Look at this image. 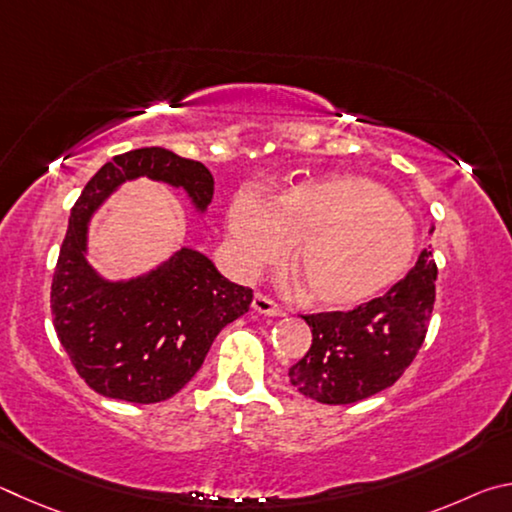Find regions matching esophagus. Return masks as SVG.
<instances>
[{
    "label": "esophagus",
    "mask_w": 512,
    "mask_h": 512,
    "mask_svg": "<svg viewBox=\"0 0 512 512\" xmlns=\"http://www.w3.org/2000/svg\"><path fill=\"white\" fill-rule=\"evenodd\" d=\"M251 308H254L258 315H267V317H281L283 310L276 301H272L265 294H254V301H251Z\"/></svg>",
    "instance_id": "obj_1"
}]
</instances>
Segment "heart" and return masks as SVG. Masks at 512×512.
I'll use <instances>...</instances> for the list:
<instances>
[{
  "instance_id": "obj_1",
  "label": "heart",
  "mask_w": 512,
  "mask_h": 512,
  "mask_svg": "<svg viewBox=\"0 0 512 512\" xmlns=\"http://www.w3.org/2000/svg\"><path fill=\"white\" fill-rule=\"evenodd\" d=\"M233 263L254 274L281 261L292 245V270L303 297L321 308H355L389 290L416 251L411 215L380 184L330 175L292 186L270 204L240 191L227 211Z\"/></svg>"
}]
</instances>
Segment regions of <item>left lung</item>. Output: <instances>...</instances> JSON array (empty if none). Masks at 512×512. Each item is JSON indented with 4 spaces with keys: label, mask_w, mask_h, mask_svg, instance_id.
<instances>
[{
    "label": "left lung",
    "mask_w": 512,
    "mask_h": 512,
    "mask_svg": "<svg viewBox=\"0 0 512 512\" xmlns=\"http://www.w3.org/2000/svg\"><path fill=\"white\" fill-rule=\"evenodd\" d=\"M436 274L432 251L423 249L411 272L382 297L348 312L303 317L312 346L288 373L292 387L324 405H351L391 387L425 342Z\"/></svg>",
    "instance_id": "left-lung-1"
}]
</instances>
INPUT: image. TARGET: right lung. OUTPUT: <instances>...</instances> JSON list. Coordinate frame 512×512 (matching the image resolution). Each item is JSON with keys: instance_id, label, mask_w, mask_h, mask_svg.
<instances>
[{"instance_id": "right-lung-1", "label": "right lung", "mask_w": 512, "mask_h": 512, "mask_svg": "<svg viewBox=\"0 0 512 512\" xmlns=\"http://www.w3.org/2000/svg\"><path fill=\"white\" fill-rule=\"evenodd\" d=\"M148 177L182 188L197 213L213 200V175L166 148L116 155L89 179L71 209L51 283V315L80 378L105 398L152 405L173 398L200 371L220 330L245 315L249 288L182 247L132 279H105L87 261L89 222L125 182Z\"/></svg>"}]
</instances>
